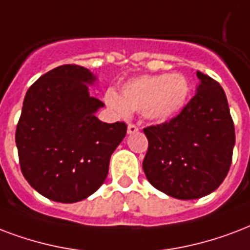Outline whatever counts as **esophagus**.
<instances>
[{
  "instance_id": "obj_1",
  "label": "esophagus",
  "mask_w": 250,
  "mask_h": 250,
  "mask_svg": "<svg viewBox=\"0 0 250 250\" xmlns=\"http://www.w3.org/2000/svg\"><path fill=\"white\" fill-rule=\"evenodd\" d=\"M139 131V127L136 125H133V123H129L128 127H127V132L131 135V133H135Z\"/></svg>"
}]
</instances>
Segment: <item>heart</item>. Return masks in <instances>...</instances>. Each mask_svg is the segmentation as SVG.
Here are the masks:
<instances>
[{
    "label": "heart",
    "mask_w": 250,
    "mask_h": 250,
    "mask_svg": "<svg viewBox=\"0 0 250 250\" xmlns=\"http://www.w3.org/2000/svg\"><path fill=\"white\" fill-rule=\"evenodd\" d=\"M188 97V83L184 76L157 74L127 81L122 86L121 97L115 91H107L106 102L122 117L133 110L152 121H167L184 108Z\"/></svg>",
    "instance_id": "b5f03b06"
}]
</instances>
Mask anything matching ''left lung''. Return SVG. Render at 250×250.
<instances>
[{
    "mask_svg": "<svg viewBox=\"0 0 250 250\" xmlns=\"http://www.w3.org/2000/svg\"><path fill=\"white\" fill-rule=\"evenodd\" d=\"M201 85L180 114L143 129V170L150 185L177 199H197L220 186L229 171L235 125L218 81L197 72Z\"/></svg>",
    "mask_w": 250,
    "mask_h": 250,
    "instance_id": "8db88e82",
    "label": "left lung"
}]
</instances>
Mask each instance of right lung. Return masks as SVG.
<instances>
[{"label": "right lung", "mask_w": 250, "mask_h": 250, "mask_svg": "<svg viewBox=\"0 0 250 250\" xmlns=\"http://www.w3.org/2000/svg\"><path fill=\"white\" fill-rule=\"evenodd\" d=\"M95 77L83 66L65 64L49 70L26 93L15 143L28 184L43 197L74 203L98 190L108 163L127 132L125 122L104 123V106L85 83Z\"/></svg>", "instance_id": "obj_1"}]
</instances>
